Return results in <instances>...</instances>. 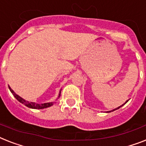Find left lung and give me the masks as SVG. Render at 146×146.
Segmentation results:
<instances>
[{
	"label": "left lung",
	"instance_id": "8db88e82",
	"mask_svg": "<svg viewBox=\"0 0 146 146\" xmlns=\"http://www.w3.org/2000/svg\"><path fill=\"white\" fill-rule=\"evenodd\" d=\"M127 101H128V100H127V101H126V102H125V104H126V103H127ZM122 104V105H121V106H118V108H116V109H115V110H112V111H108V112H113V111H115V110H118V109H119V108H120V107H121V106H124V104Z\"/></svg>",
	"mask_w": 146,
	"mask_h": 146
}]
</instances>
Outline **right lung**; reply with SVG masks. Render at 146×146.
I'll use <instances>...</instances> for the list:
<instances>
[{
	"instance_id": "add662e5",
	"label": "right lung",
	"mask_w": 146,
	"mask_h": 146,
	"mask_svg": "<svg viewBox=\"0 0 146 146\" xmlns=\"http://www.w3.org/2000/svg\"><path fill=\"white\" fill-rule=\"evenodd\" d=\"M9 88L10 90V92L11 93L13 94V96L15 98V99H17V100L20 102V103H22L24 105H25L26 106H28V108H31V109H36V110H40V109H44V108H47L49 107V106H52L53 104H54V102H50V103H45V104H36V103H34V102H29L27 101V100H24L23 98H22L20 96H19L18 94L15 93L13 92V90H12V88L9 86ZM61 91L59 92V95L58 98L61 96Z\"/></svg>"
}]
</instances>
